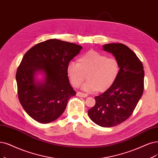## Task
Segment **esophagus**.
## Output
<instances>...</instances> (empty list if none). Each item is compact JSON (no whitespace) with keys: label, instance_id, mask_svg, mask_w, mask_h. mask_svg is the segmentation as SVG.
I'll return each instance as SVG.
<instances>
[{"label":"esophagus","instance_id":"obj_1","mask_svg":"<svg viewBox=\"0 0 158 158\" xmlns=\"http://www.w3.org/2000/svg\"><path fill=\"white\" fill-rule=\"evenodd\" d=\"M77 96L79 97H82V98H86L88 96V94H85V93H83V92H77Z\"/></svg>","mask_w":158,"mask_h":158}]
</instances>
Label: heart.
<instances>
[{"mask_svg":"<svg viewBox=\"0 0 158 158\" xmlns=\"http://www.w3.org/2000/svg\"><path fill=\"white\" fill-rule=\"evenodd\" d=\"M120 72L119 61L115 57L90 50L81 55L77 62L70 61L66 73L72 85L77 88L86 79L82 89L89 92L107 90L117 79Z\"/></svg>","mask_w":158,"mask_h":158,"instance_id":"heart-1","label":"heart"}]
</instances>
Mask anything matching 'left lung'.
<instances>
[{
    "instance_id": "obj_1",
    "label": "left lung",
    "mask_w": 158,
    "mask_h": 158,
    "mask_svg": "<svg viewBox=\"0 0 158 158\" xmlns=\"http://www.w3.org/2000/svg\"><path fill=\"white\" fill-rule=\"evenodd\" d=\"M103 50L119 61L120 72L110 89L95 97L90 118L98 126L110 127L126 120L133 113L144 90V68L136 54L122 44H108Z\"/></svg>"
}]
</instances>
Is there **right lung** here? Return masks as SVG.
I'll list each match as a JSON object with an SVG mask.
<instances>
[{
	"mask_svg": "<svg viewBox=\"0 0 158 158\" xmlns=\"http://www.w3.org/2000/svg\"><path fill=\"white\" fill-rule=\"evenodd\" d=\"M81 49L75 44L51 39L35 45L23 57L15 76L17 93L22 107L34 120L49 123L64 113L68 100L76 94L66 67ZM38 71L45 74L42 83L35 81Z\"/></svg>",
	"mask_w": 158,
	"mask_h": 158,
	"instance_id": "obj_1",
	"label": "right lung"
}]
</instances>
